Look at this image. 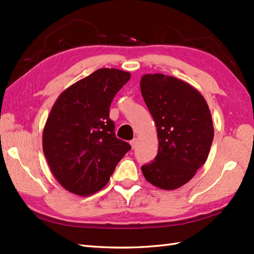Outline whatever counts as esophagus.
I'll return each mask as SVG.
<instances>
[{
	"label": "esophagus",
	"instance_id": "34e87169",
	"mask_svg": "<svg viewBox=\"0 0 254 254\" xmlns=\"http://www.w3.org/2000/svg\"><path fill=\"white\" fill-rule=\"evenodd\" d=\"M130 144H131V146H132V148L134 149L136 147V145H137V138H133L132 141L130 142Z\"/></svg>",
	"mask_w": 254,
	"mask_h": 254
}]
</instances>
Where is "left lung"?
Instances as JSON below:
<instances>
[{
    "label": "left lung",
    "instance_id": "1",
    "mask_svg": "<svg viewBox=\"0 0 254 254\" xmlns=\"http://www.w3.org/2000/svg\"><path fill=\"white\" fill-rule=\"evenodd\" d=\"M141 91L159 143L154 160L141 169L155 187L174 190L190 181L206 161L214 138L212 116L203 96L176 77L146 74Z\"/></svg>",
    "mask_w": 254,
    "mask_h": 254
}]
</instances>
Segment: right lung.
Here are the masks:
<instances>
[{
	"mask_svg": "<svg viewBox=\"0 0 254 254\" xmlns=\"http://www.w3.org/2000/svg\"><path fill=\"white\" fill-rule=\"evenodd\" d=\"M130 77L120 69L99 68L69 86L52 107L42 145L52 174L67 191H99L131 149L116 136L109 118L113 98Z\"/></svg>",
	"mask_w": 254,
	"mask_h": 254,
	"instance_id": "obj_1",
	"label": "right lung"
}]
</instances>
